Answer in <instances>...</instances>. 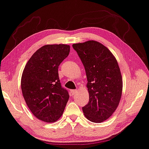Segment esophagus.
Returning a JSON list of instances; mask_svg holds the SVG:
<instances>
[{
	"label": "esophagus",
	"instance_id": "34e87169",
	"mask_svg": "<svg viewBox=\"0 0 149 149\" xmlns=\"http://www.w3.org/2000/svg\"><path fill=\"white\" fill-rule=\"evenodd\" d=\"M71 93H72V95H75V94H76V93H77V90H71Z\"/></svg>",
	"mask_w": 149,
	"mask_h": 149
}]
</instances>
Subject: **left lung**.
Here are the masks:
<instances>
[{
    "label": "left lung",
    "mask_w": 149,
    "mask_h": 149,
    "mask_svg": "<svg viewBox=\"0 0 149 149\" xmlns=\"http://www.w3.org/2000/svg\"><path fill=\"white\" fill-rule=\"evenodd\" d=\"M85 68L89 102L82 108L84 116L100 123L112 116L123 92V78L118 64L108 49L96 41L73 44Z\"/></svg>",
    "instance_id": "left-lung-1"
}]
</instances>
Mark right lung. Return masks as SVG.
<instances>
[{
    "label": "right lung",
    "mask_w": 149,
    "mask_h": 149,
    "mask_svg": "<svg viewBox=\"0 0 149 149\" xmlns=\"http://www.w3.org/2000/svg\"><path fill=\"white\" fill-rule=\"evenodd\" d=\"M70 51V45L63 44L44 45L24 68L21 84L23 97L31 112L42 121H57L67 104L70 96L61 85L58 67Z\"/></svg>",
    "instance_id": "obj_1"
}]
</instances>
